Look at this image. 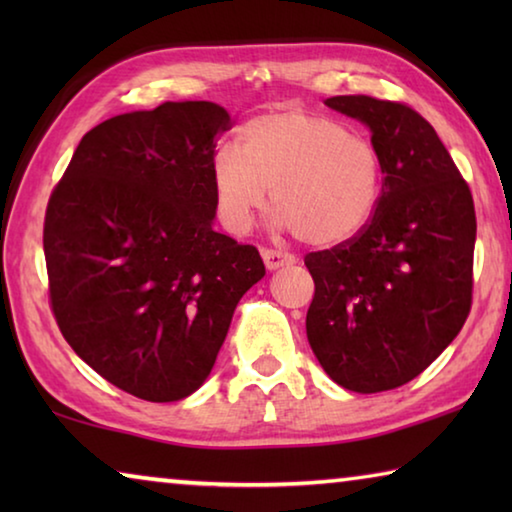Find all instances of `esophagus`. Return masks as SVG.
<instances>
[{
	"label": "esophagus",
	"instance_id": "obj_1",
	"mask_svg": "<svg viewBox=\"0 0 512 512\" xmlns=\"http://www.w3.org/2000/svg\"><path fill=\"white\" fill-rule=\"evenodd\" d=\"M262 259H264L268 271H275V268L296 264V257H293L291 253H282V250H271V248L262 250Z\"/></svg>",
	"mask_w": 512,
	"mask_h": 512
}]
</instances>
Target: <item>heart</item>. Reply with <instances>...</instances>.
I'll return each mask as SVG.
<instances>
[{
    "instance_id": "1",
    "label": "heart",
    "mask_w": 512,
    "mask_h": 512,
    "mask_svg": "<svg viewBox=\"0 0 512 512\" xmlns=\"http://www.w3.org/2000/svg\"><path fill=\"white\" fill-rule=\"evenodd\" d=\"M216 216L246 235L268 189L275 225L311 246H336L363 230L384 192L375 144L341 121L302 110L268 112L241 128L210 164Z\"/></svg>"
}]
</instances>
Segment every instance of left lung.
I'll return each mask as SVG.
<instances>
[{
  "instance_id": "left-lung-1",
  "label": "left lung",
  "mask_w": 512,
  "mask_h": 512,
  "mask_svg": "<svg viewBox=\"0 0 512 512\" xmlns=\"http://www.w3.org/2000/svg\"><path fill=\"white\" fill-rule=\"evenodd\" d=\"M325 103L370 128L384 192L357 237L305 257L316 284L307 339L339 386L391 391L418 377L470 314L474 201L445 144L411 106L366 94Z\"/></svg>"
}]
</instances>
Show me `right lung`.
<instances>
[{
    "label": "right lung",
    "mask_w": 512,
    "mask_h": 512,
    "mask_svg": "<svg viewBox=\"0 0 512 512\" xmlns=\"http://www.w3.org/2000/svg\"><path fill=\"white\" fill-rule=\"evenodd\" d=\"M230 115L167 101L83 135L51 192L49 305L72 350L121 391L176 402L203 384L241 296L266 273L255 246L212 228L210 164Z\"/></svg>",
    "instance_id": "add662e5"
}]
</instances>
